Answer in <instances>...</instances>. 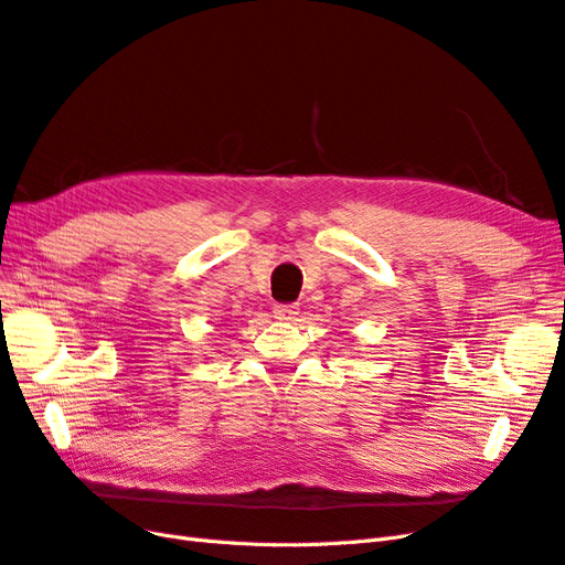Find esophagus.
I'll use <instances>...</instances> for the list:
<instances>
[{"label":"esophagus","mask_w":565,"mask_h":565,"mask_svg":"<svg viewBox=\"0 0 565 565\" xmlns=\"http://www.w3.org/2000/svg\"><path fill=\"white\" fill-rule=\"evenodd\" d=\"M273 316L278 320H295L299 316V306L297 303H276L273 306Z\"/></svg>","instance_id":"obj_1"}]
</instances>
